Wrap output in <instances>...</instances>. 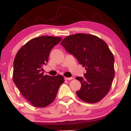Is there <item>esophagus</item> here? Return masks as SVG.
I'll list each match as a JSON object with an SVG mask.
<instances>
[{"instance_id": "1", "label": "esophagus", "mask_w": 131, "mask_h": 131, "mask_svg": "<svg viewBox=\"0 0 131 131\" xmlns=\"http://www.w3.org/2000/svg\"><path fill=\"white\" fill-rule=\"evenodd\" d=\"M65 79L66 80H67V81H70L72 80V79H73V78H65Z\"/></svg>"}]
</instances>
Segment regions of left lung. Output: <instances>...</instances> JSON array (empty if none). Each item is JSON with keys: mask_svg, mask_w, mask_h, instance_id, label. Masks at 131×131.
Returning a JSON list of instances; mask_svg holds the SVG:
<instances>
[{"mask_svg": "<svg viewBox=\"0 0 131 131\" xmlns=\"http://www.w3.org/2000/svg\"><path fill=\"white\" fill-rule=\"evenodd\" d=\"M61 45L86 70L84 77L76 78L81 83L77 96L90 103L102 99L114 77V58L107 44L95 35L77 34L66 37Z\"/></svg>", "mask_w": 131, "mask_h": 131, "instance_id": "8db88e82", "label": "left lung"}]
</instances>
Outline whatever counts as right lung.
Returning <instances> with one entry per match:
<instances>
[{"instance_id":"1","label":"right lung","mask_w":131,"mask_h":131,"mask_svg":"<svg viewBox=\"0 0 131 131\" xmlns=\"http://www.w3.org/2000/svg\"><path fill=\"white\" fill-rule=\"evenodd\" d=\"M61 40L52 36L33 38L18 51L14 58V82L21 94L36 107H45L53 102L64 81L61 75H44L41 72L50 50Z\"/></svg>"}]
</instances>
